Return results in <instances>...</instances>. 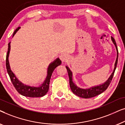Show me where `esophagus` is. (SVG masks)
Wrapping results in <instances>:
<instances>
[{
	"mask_svg": "<svg viewBox=\"0 0 125 125\" xmlns=\"http://www.w3.org/2000/svg\"><path fill=\"white\" fill-rule=\"evenodd\" d=\"M60 59L61 61H62V62H65V61L67 60L68 56L65 53H62L60 54Z\"/></svg>",
	"mask_w": 125,
	"mask_h": 125,
	"instance_id": "esophagus-1",
	"label": "esophagus"
}]
</instances>
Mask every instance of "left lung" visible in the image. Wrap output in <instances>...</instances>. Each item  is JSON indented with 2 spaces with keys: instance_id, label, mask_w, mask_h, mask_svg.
I'll use <instances>...</instances> for the list:
<instances>
[{
  "instance_id": "left-lung-1",
  "label": "left lung",
  "mask_w": 125,
  "mask_h": 125,
  "mask_svg": "<svg viewBox=\"0 0 125 125\" xmlns=\"http://www.w3.org/2000/svg\"><path fill=\"white\" fill-rule=\"evenodd\" d=\"M112 40L113 44L115 45L116 50H117V59H116V61L115 62V65H114V68L113 70V72L112 73V74L110 75V76L109 77V78L107 79V80L105 83H102L100 85H97V86H94L91 88H88V89H83L81 88L80 87L77 86L75 84V83H73V79H72V72L71 71V69H69V67L68 66H66V68L67 69L68 73V76H69V85L72 91L74 94H76L77 96L81 97V98H92V97H94L96 96L97 95L100 94L101 93H102V92L105 91L107 89V88H108L109 85H110V83L112 81V78L113 77V75L114 73V72L115 71L116 67H117V65L118 62V48L117 47V44H116L115 41L114 40V39L113 37H111Z\"/></svg>"
}]
</instances>
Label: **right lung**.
Here are the masks:
<instances>
[{"label":"right lung","instance_id":"right-lung-1","mask_svg":"<svg viewBox=\"0 0 125 125\" xmlns=\"http://www.w3.org/2000/svg\"><path fill=\"white\" fill-rule=\"evenodd\" d=\"M20 28V27H18L16 29L13 34V37L14 36L15 33L18 31L19 30ZM11 42L8 43V52L6 56V68L8 74L9 75L11 81L12 83L13 86L16 89V90L20 94L25 97H40L44 96L45 95L49 90V82H50L51 77L52 76L53 72L55 68L60 65L61 64V61L60 60L59 58L56 59L53 62L49 65L47 69V76L45 80H44V83L42 85L39 86H31L24 84L22 82L19 80L15 74L11 71L10 68L9 60H8V57H9L10 49H11V45H10Z\"/></svg>","mask_w":125,"mask_h":125}]
</instances>
